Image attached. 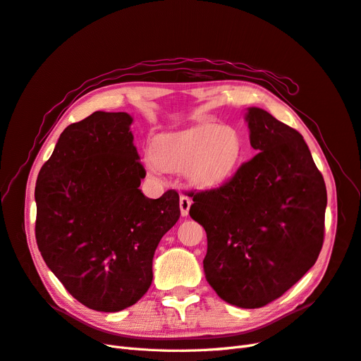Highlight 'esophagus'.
Listing matches in <instances>:
<instances>
[{
	"label": "esophagus",
	"mask_w": 361,
	"mask_h": 361,
	"mask_svg": "<svg viewBox=\"0 0 361 361\" xmlns=\"http://www.w3.org/2000/svg\"><path fill=\"white\" fill-rule=\"evenodd\" d=\"M191 198L186 197V195H180V200H179V207H180V214L182 216H188L190 213V207H191Z\"/></svg>",
	"instance_id": "esophagus-1"
}]
</instances>
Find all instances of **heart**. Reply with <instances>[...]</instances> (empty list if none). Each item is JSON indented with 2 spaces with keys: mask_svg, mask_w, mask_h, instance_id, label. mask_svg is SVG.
<instances>
[{
  "mask_svg": "<svg viewBox=\"0 0 361 361\" xmlns=\"http://www.w3.org/2000/svg\"><path fill=\"white\" fill-rule=\"evenodd\" d=\"M243 155L244 140L235 127L200 124L188 130L157 136L145 164L155 178L164 170H182L197 188H213L234 175Z\"/></svg>",
  "mask_w": 361,
  "mask_h": 361,
  "instance_id": "1",
  "label": "heart"
}]
</instances>
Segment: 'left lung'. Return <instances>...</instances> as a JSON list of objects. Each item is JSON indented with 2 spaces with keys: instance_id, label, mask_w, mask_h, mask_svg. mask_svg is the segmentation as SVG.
I'll return each instance as SVG.
<instances>
[{
  "instance_id": "1",
  "label": "left lung",
  "mask_w": 361,
  "mask_h": 361,
  "mask_svg": "<svg viewBox=\"0 0 361 361\" xmlns=\"http://www.w3.org/2000/svg\"><path fill=\"white\" fill-rule=\"evenodd\" d=\"M257 154L219 188L194 192L190 214L207 234L204 274L228 304L261 308L315 264L324 240L327 192L302 135L249 108Z\"/></svg>"
}]
</instances>
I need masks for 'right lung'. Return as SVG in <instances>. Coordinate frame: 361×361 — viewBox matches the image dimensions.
<instances>
[{"label":"right lung","instance_id":"add662e5","mask_svg":"<svg viewBox=\"0 0 361 361\" xmlns=\"http://www.w3.org/2000/svg\"><path fill=\"white\" fill-rule=\"evenodd\" d=\"M126 112L68 126L35 186V238L47 267L82 305L117 312L147 293L152 257L180 216L179 194L152 200Z\"/></svg>","mask_w":361,"mask_h":361}]
</instances>
